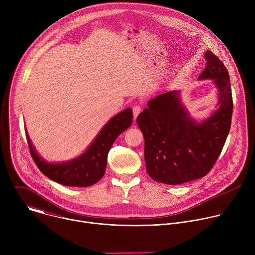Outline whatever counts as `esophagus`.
I'll list each match as a JSON object with an SVG mask.
<instances>
[{"instance_id": "34e87169", "label": "esophagus", "mask_w": 255, "mask_h": 255, "mask_svg": "<svg viewBox=\"0 0 255 255\" xmlns=\"http://www.w3.org/2000/svg\"><path fill=\"white\" fill-rule=\"evenodd\" d=\"M140 112H141L140 106H134L133 107V116H134V119L137 118V116L140 114Z\"/></svg>"}]
</instances>
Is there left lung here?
I'll return each mask as SVG.
<instances>
[{
  "label": "left lung",
  "mask_w": 255,
  "mask_h": 255,
  "mask_svg": "<svg viewBox=\"0 0 255 255\" xmlns=\"http://www.w3.org/2000/svg\"><path fill=\"white\" fill-rule=\"evenodd\" d=\"M199 80H211L218 91L217 109L195 120L179 91L157 95L137 117L144 136L147 173L158 183L180 185L205 176L219 157L231 127L233 101L228 70L211 51Z\"/></svg>",
  "instance_id": "1"
}]
</instances>
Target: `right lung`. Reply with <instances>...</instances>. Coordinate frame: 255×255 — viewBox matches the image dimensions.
Here are the masks:
<instances>
[{"mask_svg":"<svg viewBox=\"0 0 255 255\" xmlns=\"http://www.w3.org/2000/svg\"><path fill=\"white\" fill-rule=\"evenodd\" d=\"M132 119L131 108L125 109L108 121L85 152L61 162H49L41 157L33 146L27 130L25 132L33 160L44 175L63 186L85 188L93 186L103 177L109 150L115 139L130 127Z\"/></svg>","mask_w":255,"mask_h":255,"instance_id":"1","label":"right lung"}]
</instances>
